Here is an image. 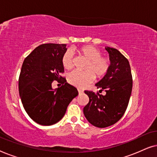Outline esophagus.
Listing matches in <instances>:
<instances>
[{"instance_id": "34e87169", "label": "esophagus", "mask_w": 157, "mask_h": 157, "mask_svg": "<svg viewBox=\"0 0 157 157\" xmlns=\"http://www.w3.org/2000/svg\"><path fill=\"white\" fill-rule=\"evenodd\" d=\"M78 94H82L83 92V90H81V89H78Z\"/></svg>"}]
</instances>
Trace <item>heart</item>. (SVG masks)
<instances>
[{"label":"heart","instance_id":"heart-1","mask_svg":"<svg viewBox=\"0 0 157 157\" xmlns=\"http://www.w3.org/2000/svg\"><path fill=\"white\" fill-rule=\"evenodd\" d=\"M78 53L87 60L84 72L74 71L68 75V81L78 88H83L96 78L101 79L106 76L110 67V62L101 56V53L93 46H83L78 49ZM62 65L65 69L72 68V53L67 51L62 57Z\"/></svg>","mask_w":157,"mask_h":157}]
</instances>
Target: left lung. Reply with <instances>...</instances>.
I'll return each mask as SVG.
<instances>
[{
	"label": "left lung",
	"instance_id": "left-lung-1",
	"mask_svg": "<svg viewBox=\"0 0 157 157\" xmlns=\"http://www.w3.org/2000/svg\"><path fill=\"white\" fill-rule=\"evenodd\" d=\"M110 60L107 74L95 86L104 90L105 95L85 91L89 101L83 108L88 121L98 128L108 127L119 121L125 113L132 91L129 62L117 49L106 47Z\"/></svg>",
	"mask_w": 157,
	"mask_h": 157
}]
</instances>
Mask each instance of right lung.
<instances>
[{"label": "right lung", "instance_id": "right-lung-1", "mask_svg": "<svg viewBox=\"0 0 157 157\" xmlns=\"http://www.w3.org/2000/svg\"><path fill=\"white\" fill-rule=\"evenodd\" d=\"M66 44H46L34 49L23 61L18 81L19 94L26 113L44 126L59 122L70 102L78 96L76 88L60 76L64 72L62 57ZM53 80L63 85L53 90Z\"/></svg>", "mask_w": 157, "mask_h": 157}]
</instances>
